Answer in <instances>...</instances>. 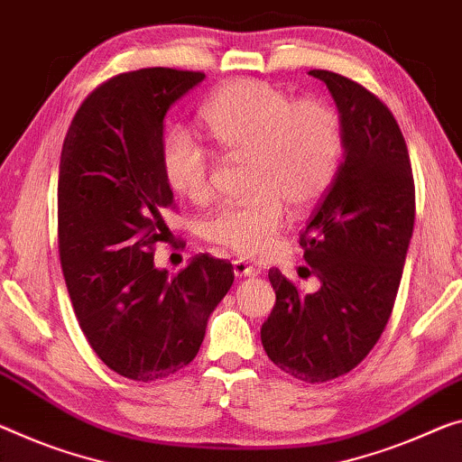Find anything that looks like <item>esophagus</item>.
I'll return each instance as SVG.
<instances>
[{
    "instance_id": "1",
    "label": "esophagus",
    "mask_w": 462,
    "mask_h": 462,
    "mask_svg": "<svg viewBox=\"0 0 462 462\" xmlns=\"http://www.w3.org/2000/svg\"><path fill=\"white\" fill-rule=\"evenodd\" d=\"M233 273H236V276H258L260 271L252 264H247L245 260H236L233 262Z\"/></svg>"
}]
</instances>
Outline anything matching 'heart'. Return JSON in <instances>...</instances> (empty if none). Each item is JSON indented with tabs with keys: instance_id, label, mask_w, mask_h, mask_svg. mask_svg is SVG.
I'll list each match as a JSON object with an SVG mask.
<instances>
[{
	"instance_id": "heart-1",
	"label": "heart",
	"mask_w": 462,
	"mask_h": 462,
	"mask_svg": "<svg viewBox=\"0 0 462 462\" xmlns=\"http://www.w3.org/2000/svg\"><path fill=\"white\" fill-rule=\"evenodd\" d=\"M202 124L229 159H250V200L226 204L204 223L217 247L258 258L285 226V205L308 210L328 191L343 157V119L322 98L293 101L273 84L241 78L218 88L202 107ZM167 186L194 204L215 191V159L183 130L162 142Z\"/></svg>"
}]
</instances>
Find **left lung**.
<instances>
[{"instance_id": "obj_1", "label": "left lung", "mask_w": 462, "mask_h": 462, "mask_svg": "<svg viewBox=\"0 0 462 462\" xmlns=\"http://www.w3.org/2000/svg\"><path fill=\"white\" fill-rule=\"evenodd\" d=\"M310 74L335 97L345 138L335 181L300 236L320 289L301 293L271 268L276 303L260 337L276 367L322 384L357 367L386 328L413 236L415 181L407 142L386 105L351 78Z\"/></svg>"}]
</instances>
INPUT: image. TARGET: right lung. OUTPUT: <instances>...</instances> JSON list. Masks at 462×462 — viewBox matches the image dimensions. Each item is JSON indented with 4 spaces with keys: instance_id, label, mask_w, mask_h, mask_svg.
Returning <instances> with one entry per match:
<instances>
[{
    "instance_id": "1",
    "label": "right lung",
    "mask_w": 462,
    "mask_h": 462,
    "mask_svg": "<svg viewBox=\"0 0 462 462\" xmlns=\"http://www.w3.org/2000/svg\"><path fill=\"white\" fill-rule=\"evenodd\" d=\"M204 72L144 68L84 98L61 146L58 245L78 324L124 378L157 382L200 351L212 310L233 285L231 262L200 254L173 279L154 268L173 189L161 167L162 119Z\"/></svg>"
}]
</instances>
